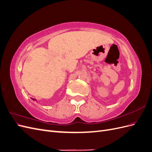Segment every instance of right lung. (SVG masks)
Returning a JSON list of instances; mask_svg holds the SVG:
<instances>
[{
    "mask_svg": "<svg viewBox=\"0 0 152 152\" xmlns=\"http://www.w3.org/2000/svg\"><path fill=\"white\" fill-rule=\"evenodd\" d=\"M31 99H32V100H34V101H35V99H34V98H31Z\"/></svg>",
    "mask_w": 152,
    "mask_h": 152,
    "instance_id": "add662e5",
    "label": "right lung"
}]
</instances>
